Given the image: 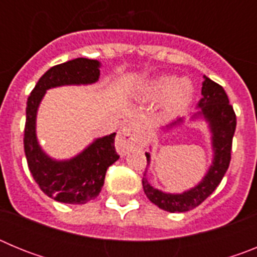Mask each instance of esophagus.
Here are the masks:
<instances>
[{"label": "esophagus", "mask_w": 257, "mask_h": 257, "mask_svg": "<svg viewBox=\"0 0 257 257\" xmlns=\"http://www.w3.org/2000/svg\"><path fill=\"white\" fill-rule=\"evenodd\" d=\"M136 133V123L134 119H128L123 123L121 133L118 134L117 139H115V147L117 151L121 154H126L127 152L133 148L134 140H135Z\"/></svg>", "instance_id": "1"}]
</instances>
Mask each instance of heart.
<instances>
[{"instance_id": "b5f03b06", "label": "heart", "mask_w": 257, "mask_h": 257, "mask_svg": "<svg viewBox=\"0 0 257 257\" xmlns=\"http://www.w3.org/2000/svg\"><path fill=\"white\" fill-rule=\"evenodd\" d=\"M194 87L189 79H178L174 76H161L151 79L142 91L144 101L156 103L162 100V113L167 117L184 112L192 103Z\"/></svg>"}]
</instances>
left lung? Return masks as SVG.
<instances>
[{"label": "left lung", "mask_w": 257, "mask_h": 257, "mask_svg": "<svg viewBox=\"0 0 257 257\" xmlns=\"http://www.w3.org/2000/svg\"><path fill=\"white\" fill-rule=\"evenodd\" d=\"M198 106L201 108L199 113L203 114L210 123L212 131V147L215 152L212 166L203 180L197 187L184 192L183 194H169L154 189L147 178H143V188L149 201L169 212H185L201 205L221 183L230 163L231 144L237 126V117L233 106L229 104L225 90L219 83L205 77V82L202 86V99L198 101ZM181 121L183 119L179 118L178 121L172 122L170 126H174ZM145 156L147 162H149L151 156L148 153H145Z\"/></svg>", "instance_id": "1"}]
</instances>
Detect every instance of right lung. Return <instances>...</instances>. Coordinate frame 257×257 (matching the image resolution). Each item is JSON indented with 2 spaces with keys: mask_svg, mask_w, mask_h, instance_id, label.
<instances>
[{
  "mask_svg": "<svg viewBox=\"0 0 257 257\" xmlns=\"http://www.w3.org/2000/svg\"><path fill=\"white\" fill-rule=\"evenodd\" d=\"M99 67V61L86 58L54 65L38 79L27 100L24 152L29 171L40 189L61 203L82 205L99 196L106 169L119 158L114 148L115 133L97 139L72 160L54 161L41 151L37 143V108L49 88L96 82L100 76Z\"/></svg>",
  "mask_w": 257,
  "mask_h": 257,
  "instance_id": "add662e5",
  "label": "right lung"
}]
</instances>
